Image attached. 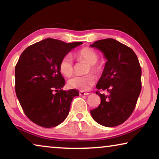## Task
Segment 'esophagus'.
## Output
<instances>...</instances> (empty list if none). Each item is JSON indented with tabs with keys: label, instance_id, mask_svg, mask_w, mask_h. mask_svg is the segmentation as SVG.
<instances>
[{
	"label": "esophagus",
	"instance_id": "esophagus-1",
	"mask_svg": "<svg viewBox=\"0 0 159 159\" xmlns=\"http://www.w3.org/2000/svg\"><path fill=\"white\" fill-rule=\"evenodd\" d=\"M90 94V93L88 92H84V91H80V95H88Z\"/></svg>",
	"mask_w": 159,
	"mask_h": 159
}]
</instances>
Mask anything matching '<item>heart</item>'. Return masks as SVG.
<instances>
[{"label":"heart","mask_w":159,"mask_h":159,"mask_svg":"<svg viewBox=\"0 0 159 159\" xmlns=\"http://www.w3.org/2000/svg\"><path fill=\"white\" fill-rule=\"evenodd\" d=\"M75 56L78 60L84 61L88 63L89 66L86 70V73L91 72L95 75H98L101 72V66L97 64L98 61L99 56L97 52L90 48L85 47L80 49L75 53ZM60 71L65 77H69L74 74L75 68L72 58L69 55L63 57L59 63ZM95 83V78L91 74L75 77L68 81V85L70 88L77 89L82 91H85L90 89Z\"/></svg>","instance_id":"b5f03b06"}]
</instances>
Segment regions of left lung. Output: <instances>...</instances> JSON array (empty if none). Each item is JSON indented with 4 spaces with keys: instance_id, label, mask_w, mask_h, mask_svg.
<instances>
[{
    "instance_id": "1",
    "label": "left lung",
    "mask_w": 159,
    "mask_h": 159,
    "mask_svg": "<svg viewBox=\"0 0 159 159\" xmlns=\"http://www.w3.org/2000/svg\"><path fill=\"white\" fill-rule=\"evenodd\" d=\"M101 50L107 59L98 82V107L90 111L94 120L105 127L125 122L133 112L141 92V66L132 49L114 39L95 41L90 45ZM99 90L108 91L101 94Z\"/></svg>"
}]
</instances>
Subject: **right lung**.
Segmentation results:
<instances>
[{
	"mask_svg": "<svg viewBox=\"0 0 159 159\" xmlns=\"http://www.w3.org/2000/svg\"><path fill=\"white\" fill-rule=\"evenodd\" d=\"M82 42L66 43L47 38L30 45L15 66V91L28 118L43 127H56L65 120L76 89L62 90L65 80L59 69L61 58Z\"/></svg>",
	"mask_w": 159,
	"mask_h": 159,
	"instance_id": "1",
	"label": "right lung"
}]
</instances>
